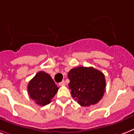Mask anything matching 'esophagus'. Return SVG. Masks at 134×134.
<instances>
[{
  "instance_id": "1",
  "label": "esophagus",
  "mask_w": 134,
  "mask_h": 134,
  "mask_svg": "<svg viewBox=\"0 0 134 134\" xmlns=\"http://www.w3.org/2000/svg\"><path fill=\"white\" fill-rule=\"evenodd\" d=\"M59 86H64V85H66V83H65V82L64 81H62V82H59Z\"/></svg>"
}]
</instances>
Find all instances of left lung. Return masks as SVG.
<instances>
[{
    "label": "left lung",
    "mask_w": 134,
    "mask_h": 134,
    "mask_svg": "<svg viewBox=\"0 0 134 134\" xmlns=\"http://www.w3.org/2000/svg\"><path fill=\"white\" fill-rule=\"evenodd\" d=\"M72 97L82 107L97 104L106 89L104 75L93 67H77L68 72Z\"/></svg>",
    "instance_id": "obj_1"
}]
</instances>
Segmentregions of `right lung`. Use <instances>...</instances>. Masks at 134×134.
<instances>
[{"label": "right lung", "instance_id": "1", "mask_svg": "<svg viewBox=\"0 0 134 134\" xmlns=\"http://www.w3.org/2000/svg\"><path fill=\"white\" fill-rule=\"evenodd\" d=\"M59 87L47 73L40 71L28 83L27 92L30 97L37 104L44 106L51 102Z\"/></svg>", "mask_w": 134, "mask_h": 134}]
</instances>
